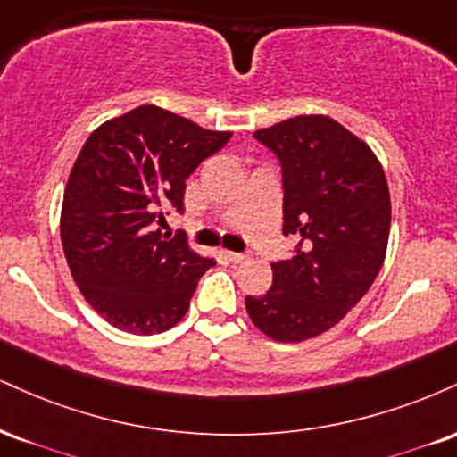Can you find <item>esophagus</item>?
I'll return each instance as SVG.
<instances>
[{
  "label": "esophagus",
  "mask_w": 457,
  "mask_h": 457,
  "mask_svg": "<svg viewBox=\"0 0 457 457\" xmlns=\"http://www.w3.org/2000/svg\"><path fill=\"white\" fill-rule=\"evenodd\" d=\"M223 255L228 257L229 262H234V263H240V262L246 260L245 253H236V251H223Z\"/></svg>",
  "instance_id": "esophagus-1"
}]
</instances>
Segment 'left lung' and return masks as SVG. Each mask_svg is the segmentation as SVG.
Returning a JSON list of instances; mask_svg holds the SVG:
<instances>
[{"instance_id": "left-lung-1", "label": "left lung", "mask_w": 457, "mask_h": 457, "mask_svg": "<svg viewBox=\"0 0 457 457\" xmlns=\"http://www.w3.org/2000/svg\"><path fill=\"white\" fill-rule=\"evenodd\" d=\"M253 136L281 162L283 234L300 243L245 304L266 337L300 343L337 326L375 283L392 223L387 179L372 148L323 114Z\"/></svg>"}]
</instances>
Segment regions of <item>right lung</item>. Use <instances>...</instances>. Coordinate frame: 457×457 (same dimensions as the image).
<instances>
[{"label":"right lung","mask_w":457,"mask_h":457,"mask_svg":"<svg viewBox=\"0 0 457 457\" xmlns=\"http://www.w3.org/2000/svg\"><path fill=\"white\" fill-rule=\"evenodd\" d=\"M229 138L151 104L87 138L63 194L62 243L76 285L110 326L162 334L185 317L214 260L155 225L170 206L185 211V180Z\"/></svg>","instance_id":"obj_1"}]
</instances>
